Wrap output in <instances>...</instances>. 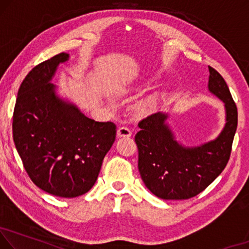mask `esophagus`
Wrapping results in <instances>:
<instances>
[{
  "label": "esophagus",
  "mask_w": 249,
  "mask_h": 249,
  "mask_svg": "<svg viewBox=\"0 0 249 249\" xmlns=\"http://www.w3.org/2000/svg\"><path fill=\"white\" fill-rule=\"evenodd\" d=\"M131 135H132L131 130H130L128 127H120L117 131V136L119 138H121V137L129 138V137H131Z\"/></svg>",
  "instance_id": "esophagus-1"
}]
</instances>
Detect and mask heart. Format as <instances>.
Returning <instances> with one entry per match:
<instances>
[{
	"label": "heart",
	"mask_w": 249,
	"mask_h": 249,
	"mask_svg": "<svg viewBox=\"0 0 249 249\" xmlns=\"http://www.w3.org/2000/svg\"><path fill=\"white\" fill-rule=\"evenodd\" d=\"M156 103H157V97L156 95H151V97L144 99V100L138 103L136 107L137 112L139 114H144V113L150 112L151 110L155 108Z\"/></svg>",
	"instance_id": "heart-1"
}]
</instances>
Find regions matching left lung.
I'll use <instances>...</instances> for the list:
<instances>
[{
  "label": "left lung",
  "mask_w": 249,
  "mask_h": 249,
  "mask_svg": "<svg viewBox=\"0 0 249 249\" xmlns=\"http://www.w3.org/2000/svg\"><path fill=\"white\" fill-rule=\"evenodd\" d=\"M208 91L224 103L225 124L215 139L197 146L176 137L168 112L139 122L135 137L138 169L147 188L158 198L181 200L197 196L221 174L228 162L237 129V108L231 91L215 69L208 67Z\"/></svg>",
  "instance_id": "obj_1"
}]
</instances>
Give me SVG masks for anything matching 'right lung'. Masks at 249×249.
<instances>
[{
	"label": "right lung",
	"mask_w": 249,
	"mask_h": 249,
	"mask_svg": "<svg viewBox=\"0 0 249 249\" xmlns=\"http://www.w3.org/2000/svg\"><path fill=\"white\" fill-rule=\"evenodd\" d=\"M60 53L33 68L18 89L13 140L31 180L45 193L74 198L92 188L116 139V124L88 118L52 83Z\"/></svg>",
	"instance_id": "obj_1"
}]
</instances>
